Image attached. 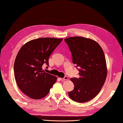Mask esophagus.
<instances>
[{"label": "esophagus", "mask_w": 123, "mask_h": 123, "mask_svg": "<svg viewBox=\"0 0 123 123\" xmlns=\"http://www.w3.org/2000/svg\"><path fill=\"white\" fill-rule=\"evenodd\" d=\"M60 79L61 80V81H65V80H66L68 79V78L67 77H65L64 78H60Z\"/></svg>", "instance_id": "34e87169"}]
</instances>
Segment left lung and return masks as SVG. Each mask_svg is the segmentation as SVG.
<instances>
[{"label":"left lung","instance_id":"1","mask_svg":"<svg viewBox=\"0 0 123 123\" xmlns=\"http://www.w3.org/2000/svg\"><path fill=\"white\" fill-rule=\"evenodd\" d=\"M65 41L72 52L73 63L79 67V78L71 79L74 88L68 96L75 102H87L100 92L106 81L107 69L104 51L89 38L72 37Z\"/></svg>","mask_w":123,"mask_h":123}]
</instances>
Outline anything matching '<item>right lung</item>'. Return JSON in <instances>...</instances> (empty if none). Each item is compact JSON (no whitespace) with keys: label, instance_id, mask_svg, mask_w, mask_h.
I'll list each match as a JSON object with an SVG mask.
<instances>
[{"label":"right lung","instance_id":"add662e5","mask_svg":"<svg viewBox=\"0 0 123 123\" xmlns=\"http://www.w3.org/2000/svg\"><path fill=\"white\" fill-rule=\"evenodd\" d=\"M63 39L40 38L33 39L21 47L14 63L16 83L23 93L31 98L46 96L56 83L57 78L43 70L49 66V58Z\"/></svg>","mask_w":123,"mask_h":123}]
</instances>
